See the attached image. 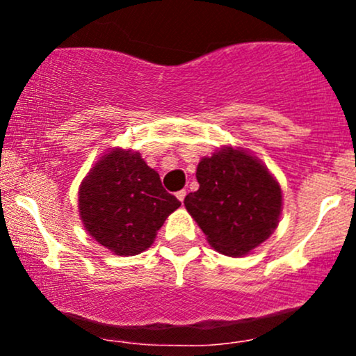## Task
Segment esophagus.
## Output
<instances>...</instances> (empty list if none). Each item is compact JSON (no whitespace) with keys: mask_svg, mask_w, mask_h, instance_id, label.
<instances>
[{"mask_svg":"<svg viewBox=\"0 0 356 356\" xmlns=\"http://www.w3.org/2000/svg\"><path fill=\"white\" fill-rule=\"evenodd\" d=\"M186 194H187V192H186V189H182V191L175 192V197H177V199H179V201H181V202H184V199H186Z\"/></svg>","mask_w":356,"mask_h":356,"instance_id":"esophagus-1","label":"esophagus"}]
</instances>
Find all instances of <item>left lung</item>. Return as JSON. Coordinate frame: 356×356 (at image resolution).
<instances>
[{
    "instance_id": "obj_1",
    "label": "left lung",
    "mask_w": 356,
    "mask_h": 356,
    "mask_svg": "<svg viewBox=\"0 0 356 356\" xmlns=\"http://www.w3.org/2000/svg\"><path fill=\"white\" fill-rule=\"evenodd\" d=\"M199 189L184 206L220 254L246 256L275 232L283 211L277 179L243 147L224 145L199 161Z\"/></svg>"
}]
</instances>
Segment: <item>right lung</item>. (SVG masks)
<instances>
[{"label":"right lung","instance_id":"add662e5","mask_svg":"<svg viewBox=\"0 0 356 356\" xmlns=\"http://www.w3.org/2000/svg\"><path fill=\"white\" fill-rule=\"evenodd\" d=\"M179 206L140 152L122 147L102 155L79 187L85 231L117 256H136L152 246Z\"/></svg>","mask_w":356,"mask_h":356}]
</instances>
